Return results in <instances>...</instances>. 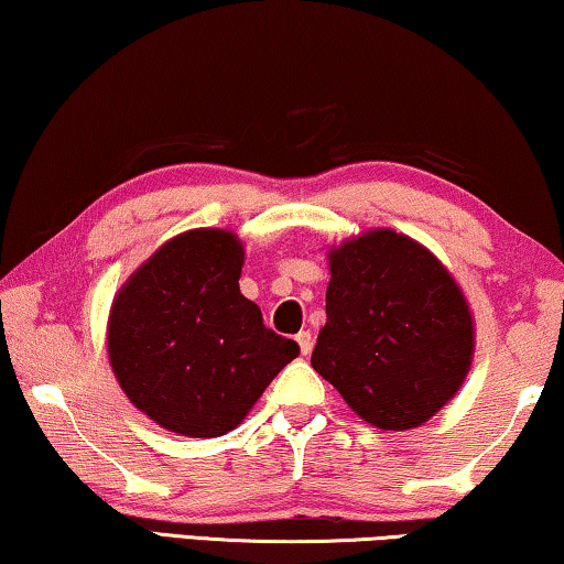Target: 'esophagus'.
<instances>
[{
    "mask_svg": "<svg viewBox=\"0 0 564 564\" xmlns=\"http://www.w3.org/2000/svg\"><path fill=\"white\" fill-rule=\"evenodd\" d=\"M296 341L301 347V355H311V349H314V336H311V332H299L296 334Z\"/></svg>",
    "mask_w": 564,
    "mask_h": 564,
    "instance_id": "obj_1",
    "label": "esophagus"
}]
</instances>
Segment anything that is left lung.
<instances>
[{
  "instance_id": "obj_1",
  "label": "left lung",
  "mask_w": 564,
  "mask_h": 564,
  "mask_svg": "<svg viewBox=\"0 0 564 564\" xmlns=\"http://www.w3.org/2000/svg\"><path fill=\"white\" fill-rule=\"evenodd\" d=\"M326 326L311 365L359 417L408 431L464 382L474 322L456 281L415 240L359 235L329 253Z\"/></svg>"
}]
</instances>
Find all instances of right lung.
<instances>
[{"label": "right lung", "mask_w": 564, "mask_h": 564, "mask_svg": "<svg viewBox=\"0 0 564 564\" xmlns=\"http://www.w3.org/2000/svg\"><path fill=\"white\" fill-rule=\"evenodd\" d=\"M232 232L192 230L156 250L113 301L108 357L129 400L166 431L225 435L248 415L299 344L240 293Z\"/></svg>", "instance_id": "1"}]
</instances>
